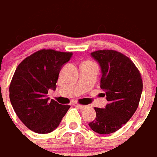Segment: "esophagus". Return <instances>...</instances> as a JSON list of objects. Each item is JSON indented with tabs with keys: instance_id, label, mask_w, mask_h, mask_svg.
<instances>
[{
	"instance_id": "1",
	"label": "esophagus",
	"mask_w": 157,
	"mask_h": 157,
	"mask_svg": "<svg viewBox=\"0 0 157 157\" xmlns=\"http://www.w3.org/2000/svg\"><path fill=\"white\" fill-rule=\"evenodd\" d=\"M76 106L78 107V109H80V110H83V109L86 108V105H80V104H77Z\"/></svg>"
}]
</instances>
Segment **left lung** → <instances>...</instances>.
Wrapping results in <instances>:
<instances>
[{
    "instance_id": "obj_1",
    "label": "left lung",
    "mask_w": 157,
    "mask_h": 157,
    "mask_svg": "<svg viewBox=\"0 0 157 157\" xmlns=\"http://www.w3.org/2000/svg\"><path fill=\"white\" fill-rule=\"evenodd\" d=\"M101 69V88L108 101L94 107L96 117L89 126L95 133L108 134L121 128L136 112L143 90L140 71L128 56L112 50L91 53Z\"/></svg>"
}]
</instances>
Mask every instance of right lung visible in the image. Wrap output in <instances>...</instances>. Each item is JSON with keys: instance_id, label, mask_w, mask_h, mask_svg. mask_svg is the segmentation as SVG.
<instances>
[{"instance_id": "add662e5", "label": "right lung", "mask_w": 157, "mask_h": 157, "mask_svg": "<svg viewBox=\"0 0 157 157\" xmlns=\"http://www.w3.org/2000/svg\"><path fill=\"white\" fill-rule=\"evenodd\" d=\"M72 52L40 50L21 62L13 74L9 87L12 105L23 123L38 134L55 130L68 105L49 100L48 90H55L59 73L72 57Z\"/></svg>"}]
</instances>
